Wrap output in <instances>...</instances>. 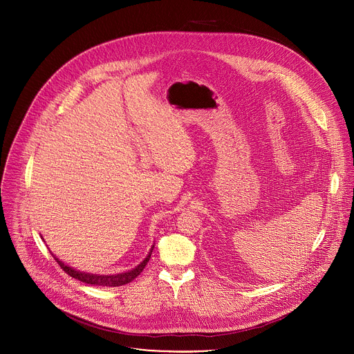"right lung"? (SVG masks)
<instances>
[{
    "mask_svg": "<svg viewBox=\"0 0 354 354\" xmlns=\"http://www.w3.org/2000/svg\"><path fill=\"white\" fill-rule=\"evenodd\" d=\"M153 249H154V245L151 246V250L148 252L147 258L138 265L136 266L134 269L129 270V272H124V273H118V274H93V273H85V272H80L77 269H73L70 266H67L66 263H63L59 258H56L55 255V259L56 262L60 265V268L71 277L85 283V284H91V286H104V287H119V286H123V284H127L130 283L131 280H134L145 268L147 262L149 261L151 258V254H153Z\"/></svg>",
    "mask_w": 354,
    "mask_h": 354,
    "instance_id": "add662e5",
    "label": "right lung"
}]
</instances>
